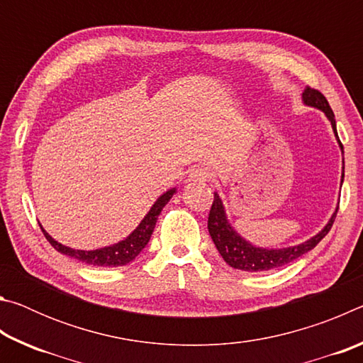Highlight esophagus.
Returning <instances> with one entry per match:
<instances>
[{"mask_svg": "<svg viewBox=\"0 0 363 363\" xmlns=\"http://www.w3.org/2000/svg\"><path fill=\"white\" fill-rule=\"evenodd\" d=\"M210 179V171L205 168H194L189 173V181L192 182H206Z\"/></svg>", "mask_w": 363, "mask_h": 363, "instance_id": "1", "label": "esophagus"}]
</instances>
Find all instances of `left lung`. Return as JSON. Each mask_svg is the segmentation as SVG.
Here are the masks:
<instances>
[{
    "label": "left lung",
    "instance_id": "1",
    "mask_svg": "<svg viewBox=\"0 0 363 363\" xmlns=\"http://www.w3.org/2000/svg\"><path fill=\"white\" fill-rule=\"evenodd\" d=\"M303 99L307 106L323 110L325 115H327L328 120L331 121V126H333V131L337 138L335 113L333 110H331L328 101L325 99V96L320 93V91L311 88V86H306ZM337 140H340V138H337ZM340 145L342 149L341 140H340ZM342 177H344V171H342ZM336 213L331 216L330 223L325 225V229L322 232H318L315 237H312L311 240L290 248L264 250V248H256L247 240H243V238L232 229L230 224L227 223L225 219L223 201H220L218 194H214L211 210H210V214H208V230H210V235L213 238L214 245H216L220 256L224 257V261L229 264L230 267L247 270V272H266V270H274L277 267L285 266V264H290L294 259H298V257L306 255L307 251L315 248V245L330 232L331 225L335 223Z\"/></svg>",
    "mask_w": 363,
    "mask_h": 363
}]
</instances>
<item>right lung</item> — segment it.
<instances>
[{"label":"right lung","mask_w":363,"mask_h":363,"mask_svg":"<svg viewBox=\"0 0 363 363\" xmlns=\"http://www.w3.org/2000/svg\"><path fill=\"white\" fill-rule=\"evenodd\" d=\"M176 192L174 189L168 190L167 194H163L160 199L155 201V205L150 208V211L147 216L143 219V223L138 225V229L134 230L130 237L121 240L120 243L112 245V247H106L101 250H93V251H83V250H73L69 247H64V245L57 243L51 235H48L46 230L43 229V233H45L46 240L52 245L54 248L60 253H64L70 257H75V259L86 262V264H93V266H101V267H118V266H125V264L131 262L134 257H136L140 251L144 250V247L149 243L152 232L155 229L157 219L162 213L163 206L168 203L171 200V196Z\"/></svg>","instance_id":"obj_1"}]
</instances>
